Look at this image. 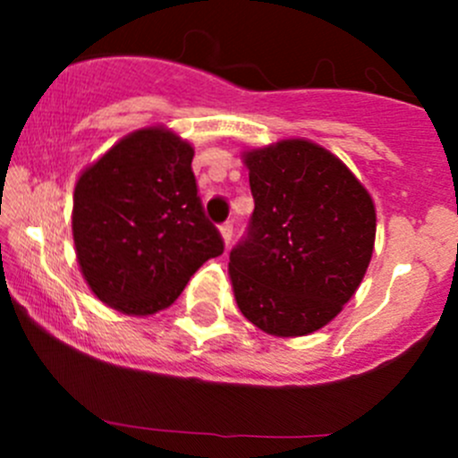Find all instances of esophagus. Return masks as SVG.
I'll list each match as a JSON object with an SVG mask.
<instances>
[{"instance_id":"1","label":"esophagus","mask_w":458,"mask_h":458,"mask_svg":"<svg viewBox=\"0 0 458 458\" xmlns=\"http://www.w3.org/2000/svg\"><path fill=\"white\" fill-rule=\"evenodd\" d=\"M219 234H221V242H224V246L228 248L230 242H233V225L230 224L219 225Z\"/></svg>"}]
</instances>
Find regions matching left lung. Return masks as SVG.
I'll list each match as a JSON object with an SVG mask.
<instances>
[{
  "instance_id": "left-lung-1",
  "label": "left lung",
  "mask_w": 458,
  "mask_h": 458,
  "mask_svg": "<svg viewBox=\"0 0 458 458\" xmlns=\"http://www.w3.org/2000/svg\"><path fill=\"white\" fill-rule=\"evenodd\" d=\"M255 212L228 275L242 315L272 336H306L354 297L370 266L377 210L336 155L310 140L243 150Z\"/></svg>"
}]
</instances>
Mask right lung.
Listing matches in <instances>:
<instances>
[{"instance_id": "obj_1", "label": "right lung", "mask_w": 458, "mask_h": 458, "mask_svg": "<svg viewBox=\"0 0 458 458\" xmlns=\"http://www.w3.org/2000/svg\"><path fill=\"white\" fill-rule=\"evenodd\" d=\"M195 148L165 126L131 132L81 170L72 195L80 270L101 303L131 317L173 306L224 252L192 174Z\"/></svg>"}]
</instances>
